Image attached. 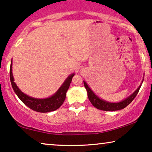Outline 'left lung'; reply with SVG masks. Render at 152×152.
Listing matches in <instances>:
<instances>
[{"mask_svg": "<svg viewBox=\"0 0 152 152\" xmlns=\"http://www.w3.org/2000/svg\"><path fill=\"white\" fill-rule=\"evenodd\" d=\"M84 84L86 91H87L88 99H89L90 102H91L92 105H93L95 107L97 108V109L104 110V111H116V110H120L125 108L133 101L134 98H135V96H137V94H138L140 88L141 87V85H140L139 87L137 88V90L135 91H134V93L132 94L131 96H129L127 98H126V99H124L121 102H110L105 101V100H102L99 97H98V96L94 93L93 91L91 89L89 86L87 85V84H86L84 81Z\"/></svg>", "mask_w": 152, "mask_h": 152, "instance_id": "8db88e82", "label": "left lung"}]
</instances>
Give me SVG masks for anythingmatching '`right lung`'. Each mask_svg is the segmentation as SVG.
Returning <instances> with one entry per match:
<instances>
[{"mask_svg":"<svg viewBox=\"0 0 152 152\" xmlns=\"http://www.w3.org/2000/svg\"><path fill=\"white\" fill-rule=\"evenodd\" d=\"M12 61H11L10 69V82L12 86L14 91L17 94L19 99L25 104L27 107L31 108V110L38 112H49L54 111L61 106L66 99V92L70 86V82H72V77L75 74H71L68 77V78L65 80L64 84L58 88V90L54 95L50 98H43V99H38L30 97L26 94H23L21 91L18 88L15 82H14V77L12 75Z\"/></svg>","mask_w":152,"mask_h":152,"instance_id":"right-lung-1","label":"right lung"}]
</instances>
